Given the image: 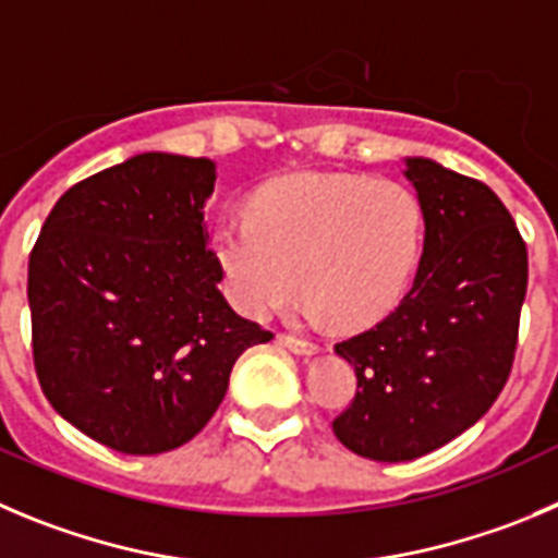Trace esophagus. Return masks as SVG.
I'll use <instances>...</instances> for the list:
<instances>
[{
    "label": "esophagus",
    "instance_id": "34e87169",
    "mask_svg": "<svg viewBox=\"0 0 558 558\" xmlns=\"http://www.w3.org/2000/svg\"><path fill=\"white\" fill-rule=\"evenodd\" d=\"M278 341L283 343V347H289L291 352H296V355H316V352H319V343L305 341V338H296V336H280Z\"/></svg>",
    "mask_w": 558,
    "mask_h": 558
}]
</instances>
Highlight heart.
Returning a JSON list of instances; mask_svg holds the SVG:
<instances>
[{
  "label": "heart",
  "mask_w": 558,
  "mask_h": 558,
  "mask_svg": "<svg viewBox=\"0 0 558 558\" xmlns=\"http://www.w3.org/2000/svg\"><path fill=\"white\" fill-rule=\"evenodd\" d=\"M424 208L408 184L300 170L255 192L217 226L215 255L233 305L269 319L308 294L311 319L363 327L397 308L418 269Z\"/></svg>",
  "instance_id": "obj_1"
}]
</instances>
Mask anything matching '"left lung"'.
Listing matches in <instances>:
<instances>
[{"label": "left lung", "mask_w": 558, "mask_h": 558, "mask_svg": "<svg viewBox=\"0 0 558 558\" xmlns=\"http://www.w3.org/2000/svg\"><path fill=\"white\" fill-rule=\"evenodd\" d=\"M424 208L413 289L372 330L336 343L357 390L332 432L355 454L408 462L476 424L512 372L529 253L496 192L410 156Z\"/></svg>", "instance_id": "8db88e82"}]
</instances>
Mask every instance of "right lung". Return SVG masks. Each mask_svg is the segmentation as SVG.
<instances>
[{"label": "right lung", "instance_id": "obj_1", "mask_svg": "<svg viewBox=\"0 0 558 558\" xmlns=\"http://www.w3.org/2000/svg\"><path fill=\"white\" fill-rule=\"evenodd\" d=\"M215 161L137 154L74 184L29 253L33 357L51 408L123 454H161L226 399L236 357L272 332L217 283L203 206Z\"/></svg>", "mask_w": 558, "mask_h": 558}]
</instances>
